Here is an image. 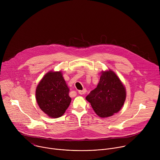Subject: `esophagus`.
I'll use <instances>...</instances> for the list:
<instances>
[{
  "instance_id": "esophagus-1",
  "label": "esophagus",
  "mask_w": 160,
  "mask_h": 160,
  "mask_svg": "<svg viewBox=\"0 0 160 160\" xmlns=\"http://www.w3.org/2000/svg\"><path fill=\"white\" fill-rule=\"evenodd\" d=\"M78 93L81 95H83V94H85L86 93V90L85 89H83L82 90H79L78 91Z\"/></svg>"
}]
</instances>
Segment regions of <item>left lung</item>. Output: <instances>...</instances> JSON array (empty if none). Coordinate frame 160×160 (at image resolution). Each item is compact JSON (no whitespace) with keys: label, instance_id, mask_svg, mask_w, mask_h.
<instances>
[{"label":"left lung","instance_id":"8db88e82","mask_svg":"<svg viewBox=\"0 0 160 160\" xmlns=\"http://www.w3.org/2000/svg\"><path fill=\"white\" fill-rule=\"evenodd\" d=\"M126 88L117 75L109 69L102 71L97 87L85 98L101 118H107L120 111L126 99Z\"/></svg>","mask_w":160,"mask_h":160}]
</instances>
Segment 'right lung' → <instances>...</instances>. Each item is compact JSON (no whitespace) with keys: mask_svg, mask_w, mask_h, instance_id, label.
I'll list each match as a JSON object with an SVG mask.
<instances>
[{"mask_svg":"<svg viewBox=\"0 0 160 160\" xmlns=\"http://www.w3.org/2000/svg\"><path fill=\"white\" fill-rule=\"evenodd\" d=\"M70 88L61 71H49L37 86L35 98L40 109L52 118L61 117L69 107Z\"/></svg>","mask_w":160,"mask_h":160,"instance_id":"1","label":"right lung"}]
</instances>
